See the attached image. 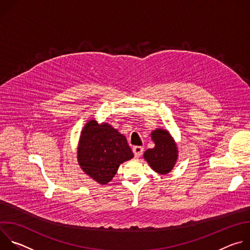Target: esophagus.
I'll return each mask as SVG.
<instances>
[{"instance_id":"esophagus-1","label":"esophagus","mask_w":250,"mask_h":250,"mask_svg":"<svg viewBox=\"0 0 250 250\" xmlns=\"http://www.w3.org/2000/svg\"><path fill=\"white\" fill-rule=\"evenodd\" d=\"M132 152H133V154H134V156H135V157H139V156L142 154V152H144V147H142V146H133V148H132Z\"/></svg>"}]
</instances>
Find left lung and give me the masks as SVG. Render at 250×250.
<instances>
[{
    "label": "left lung",
    "instance_id": "obj_1",
    "mask_svg": "<svg viewBox=\"0 0 250 250\" xmlns=\"http://www.w3.org/2000/svg\"><path fill=\"white\" fill-rule=\"evenodd\" d=\"M155 146L145 152V158L151 168L160 174L170 172L177 159V147L170 134L164 129L151 133Z\"/></svg>",
    "mask_w": 250,
    "mask_h": 250
}]
</instances>
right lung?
I'll return each instance as SVG.
<instances>
[{
  "label": "right lung",
  "instance_id": "add662e5",
  "mask_svg": "<svg viewBox=\"0 0 250 250\" xmlns=\"http://www.w3.org/2000/svg\"><path fill=\"white\" fill-rule=\"evenodd\" d=\"M83 171L100 184L110 182L121 163L133 157L126 138L113 126L90 121L84 126L78 147Z\"/></svg>",
  "mask_w": 250,
  "mask_h": 250
}]
</instances>
